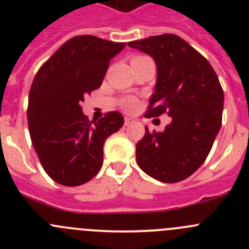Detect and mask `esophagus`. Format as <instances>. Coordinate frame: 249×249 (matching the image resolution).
Here are the masks:
<instances>
[{"instance_id":"esophagus-1","label":"esophagus","mask_w":249,"mask_h":249,"mask_svg":"<svg viewBox=\"0 0 249 249\" xmlns=\"http://www.w3.org/2000/svg\"><path fill=\"white\" fill-rule=\"evenodd\" d=\"M132 123H134V120H132L131 118H129V117H126V118H125V120H124V124H125V126H129V125H131Z\"/></svg>"}]
</instances>
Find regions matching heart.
<instances>
[{
  "instance_id": "obj_1",
  "label": "heart",
  "mask_w": 249,
  "mask_h": 249,
  "mask_svg": "<svg viewBox=\"0 0 249 249\" xmlns=\"http://www.w3.org/2000/svg\"><path fill=\"white\" fill-rule=\"evenodd\" d=\"M135 105V101L134 100H130L129 102H127V107H132Z\"/></svg>"
}]
</instances>
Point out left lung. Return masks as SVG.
I'll return each mask as SVG.
<instances>
[{"label":"left lung","instance_id":"8db88e82","mask_svg":"<svg viewBox=\"0 0 249 249\" xmlns=\"http://www.w3.org/2000/svg\"><path fill=\"white\" fill-rule=\"evenodd\" d=\"M130 48L153 57L157 83L145 117L167 113L162 132H149L136 145L137 164L148 176L176 183L193 175L207 158L222 126L224 94L210 62L172 34L134 41Z\"/></svg>","mask_w":249,"mask_h":249}]
</instances>
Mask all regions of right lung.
<instances>
[{
    "instance_id": "add662e5",
    "label": "right lung",
    "mask_w": 249,
    "mask_h": 249,
    "mask_svg": "<svg viewBox=\"0 0 249 249\" xmlns=\"http://www.w3.org/2000/svg\"><path fill=\"white\" fill-rule=\"evenodd\" d=\"M126 43L84 35L62 44L39 69L29 95L30 136L44 171L66 187L89 182L104 162L107 137L124 125L119 112L89 122L84 96L101 87L110 59Z\"/></svg>"
}]
</instances>
